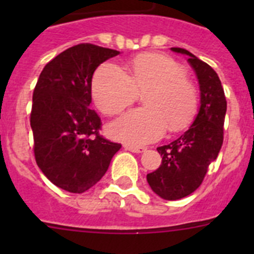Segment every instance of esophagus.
Wrapping results in <instances>:
<instances>
[{
    "mask_svg": "<svg viewBox=\"0 0 254 254\" xmlns=\"http://www.w3.org/2000/svg\"><path fill=\"white\" fill-rule=\"evenodd\" d=\"M125 149L128 150V151H131V152H134V154H141V152H143L145 150H146V147H145V146H134V145H126Z\"/></svg>",
    "mask_w": 254,
    "mask_h": 254,
    "instance_id": "esophagus-1",
    "label": "esophagus"
}]
</instances>
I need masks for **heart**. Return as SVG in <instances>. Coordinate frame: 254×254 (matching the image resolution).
<instances>
[{"mask_svg": "<svg viewBox=\"0 0 254 254\" xmlns=\"http://www.w3.org/2000/svg\"><path fill=\"white\" fill-rule=\"evenodd\" d=\"M96 107L108 116L118 114L143 95L145 108L133 109L114 121L109 132L117 140L143 145L158 140L165 129L179 131L192 121L197 91L177 62L161 55H140L127 73L114 64L98 68L91 86Z\"/></svg>", "mask_w": 254, "mask_h": 254, "instance_id": "b5f03b06", "label": "heart"}]
</instances>
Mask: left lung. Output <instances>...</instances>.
Listing matches in <instances>:
<instances>
[{
    "label": "left lung",
    "instance_id": "8db88e82",
    "mask_svg": "<svg viewBox=\"0 0 254 254\" xmlns=\"http://www.w3.org/2000/svg\"><path fill=\"white\" fill-rule=\"evenodd\" d=\"M188 56L199 85V109L190 128L168 145L158 147L161 165L147 174L151 190L168 201L183 198L197 190L207 168L216 160L224 140L226 99L214 68L183 48H170Z\"/></svg>",
    "mask_w": 254,
    "mask_h": 254
}]
</instances>
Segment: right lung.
Segmentation results:
<instances>
[{"mask_svg":"<svg viewBox=\"0 0 254 254\" xmlns=\"http://www.w3.org/2000/svg\"><path fill=\"white\" fill-rule=\"evenodd\" d=\"M118 55L77 44L48 62L35 85L30 114L35 160L53 185L71 193L95 186L122 146L100 136V117L90 109L95 69Z\"/></svg>","mask_w":254,"mask_h":254,"instance_id":"1","label":"right lung"}]
</instances>
